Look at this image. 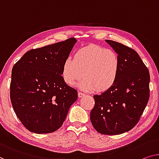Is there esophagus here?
<instances>
[{
    "instance_id": "1",
    "label": "esophagus",
    "mask_w": 159,
    "mask_h": 159,
    "mask_svg": "<svg viewBox=\"0 0 159 159\" xmlns=\"http://www.w3.org/2000/svg\"><path fill=\"white\" fill-rule=\"evenodd\" d=\"M85 95H86V94L84 93H82V92H79V94H78V96H79V98H81V97L84 96Z\"/></svg>"
}]
</instances>
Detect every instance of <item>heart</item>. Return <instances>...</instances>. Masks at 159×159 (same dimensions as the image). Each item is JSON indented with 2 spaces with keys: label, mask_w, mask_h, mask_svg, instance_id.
Masks as SVG:
<instances>
[{
  "label": "heart",
  "mask_w": 159,
  "mask_h": 159,
  "mask_svg": "<svg viewBox=\"0 0 159 159\" xmlns=\"http://www.w3.org/2000/svg\"><path fill=\"white\" fill-rule=\"evenodd\" d=\"M119 59L112 50L91 45L78 51L73 58H68L61 75L68 86H74L83 77L80 88L86 91L102 92L109 89L116 80Z\"/></svg>",
  "instance_id": "heart-1"
}]
</instances>
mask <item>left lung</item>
<instances>
[{"label": "left lung", "instance_id": "obj_1", "mask_svg": "<svg viewBox=\"0 0 159 159\" xmlns=\"http://www.w3.org/2000/svg\"><path fill=\"white\" fill-rule=\"evenodd\" d=\"M118 54L119 70L115 84L101 95H94L91 112L94 129L101 134L118 135L132 129L147 105L150 74L134 49L106 40Z\"/></svg>", "mask_w": 159, "mask_h": 159}]
</instances>
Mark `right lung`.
<instances>
[{"mask_svg":"<svg viewBox=\"0 0 159 159\" xmlns=\"http://www.w3.org/2000/svg\"><path fill=\"white\" fill-rule=\"evenodd\" d=\"M76 39L31 49L12 69L10 97L18 119L28 131L48 134L58 130L77 100V91L68 86L61 73Z\"/></svg>","mask_w":159,"mask_h":159,"instance_id":"1","label":"right lung"}]
</instances>
